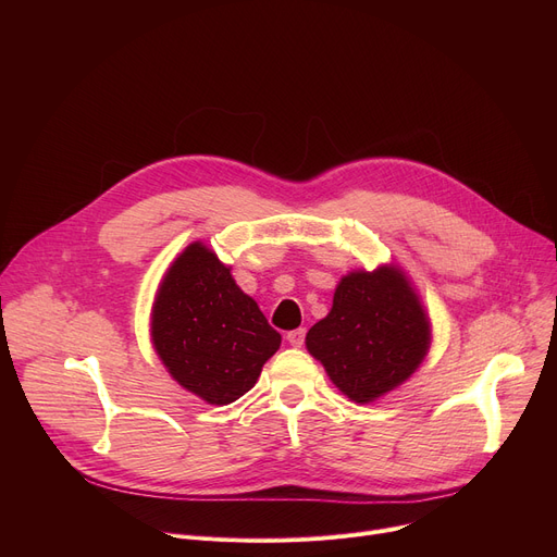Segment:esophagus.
I'll return each mask as SVG.
<instances>
[{"label": "esophagus", "mask_w": 557, "mask_h": 557, "mask_svg": "<svg viewBox=\"0 0 557 557\" xmlns=\"http://www.w3.org/2000/svg\"><path fill=\"white\" fill-rule=\"evenodd\" d=\"M305 336H307V330H305V327H298V330H294V332H288V334H286V341H288L290 345H294V347H302Z\"/></svg>", "instance_id": "esophagus-1"}]
</instances>
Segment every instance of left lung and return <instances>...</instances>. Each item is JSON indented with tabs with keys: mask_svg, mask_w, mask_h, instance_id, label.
<instances>
[{
	"mask_svg": "<svg viewBox=\"0 0 557 557\" xmlns=\"http://www.w3.org/2000/svg\"><path fill=\"white\" fill-rule=\"evenodd\" d=\"M307 349L334 386L357 404L395 391L424 361L429 315L397 267L341 277L332 311L307 332Z\"/></svg>",
	"mask_w": 557,
	"mask_h": 557,
	"instance_id": "8db88e82",
	"label": "left lung"
}]
</instances>
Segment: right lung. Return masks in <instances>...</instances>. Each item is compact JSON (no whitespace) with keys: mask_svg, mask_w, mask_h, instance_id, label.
<instances>
[{"mask_svg":"<svg viewBox=\"0 0 557 557\" xmlns=\"http://www.w3.org/2000/svg\"><path fill=\"white\" fill-rule=\"evenodd\" d=\"M151 341L169 374L208 404L246 395L282 343L230 269L200 242L173 259L156 294Z\"/></svg>","mask_w":557,"mask_h":557,"instance_id":"1","label":"right lung"}]
</instances>
